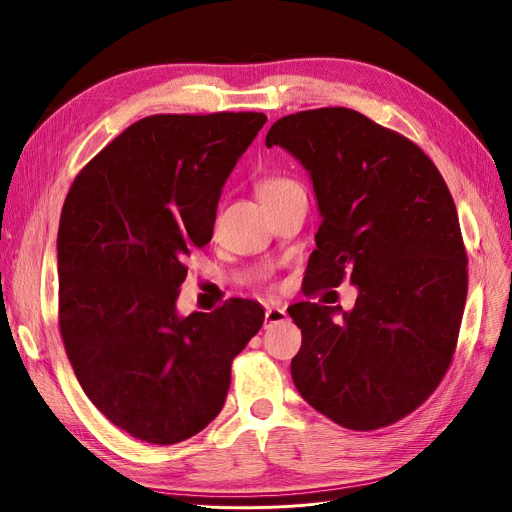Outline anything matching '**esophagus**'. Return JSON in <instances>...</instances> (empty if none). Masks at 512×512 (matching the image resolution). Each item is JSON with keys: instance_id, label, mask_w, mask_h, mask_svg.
Instances as JSON below:
<instances>
[{"instance_id": "34e87169", "label": "esophagus", "mask_w": 512, "mask_h": 512, "mask_svg": "<svg viewBox=\"0 0 512 512\" xmlns=\"http://www.w3.org/2000/svg\"><path fill=\"white\" fill-rule=\"evenodd\" d=\"M286 320H288V314H286L284 307L270 305L268 309H265V326L280 324V322H286Z\"/></svg>"}]
</instances>
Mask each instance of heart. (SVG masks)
<instances>
[{"label":"heart","mask_w":512,"mask_h":512,"mask_svg":"<svg viewBox=\"0 0 512 512\" xmlns=\"http://www.w3.org/2000/svg\"><path fill=\"white\" fill-rule=\"evenodd\" d=\"M288 186H293V182L284 180V177H265V180H261L257 184V194H259V198L263 201V198H268L272 194H278V192H282Z\"/></svg>","instance_id":"heart-1"}]
</instances>
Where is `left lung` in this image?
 Returning <instances> with one entry per match:
<instances>
[{"mask_svg": "<svg viewBox=\"0 0 512 512\" xmlns=\"http://www.w3.org/2000/svg\"><path fill=\"white\" fill-rule=\"evenodd\" d=\"M265 146L307 171L320 228L309 291L358 286L353 309L301 301L291 362L309 406L353 431L416 410L446 374L466 301V253L452 194L416 144L349 108L278 119Z\"/></svg>", "mask_w": 512, "mask_h": 512, "instance_id": "1", "label": "left lung"}]
</instances>
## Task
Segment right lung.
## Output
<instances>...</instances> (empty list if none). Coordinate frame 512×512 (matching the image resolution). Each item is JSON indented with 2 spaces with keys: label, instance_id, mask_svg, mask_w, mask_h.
Returning <instances> with one entry per match:
<instances>
[{
  "label": "right lung",
  "instance_id": "right-lung-1",
  "mask_svg": "<svg viewBox=\"0 0 512 512\" xmlns=\"http://www.w3.org/2000/svg\"><path fill=\"white\" fill-rule=\"evenodd\" d=\"M263 113L154 115L90 161L58 228L60 332L92 404L131 437L171 446L224 408L230 368L263 324L257 301L180 314L184 259Z\"/></svg>",
  "mask_w": 512,
  "mask_h": 512
}]
</instances>
